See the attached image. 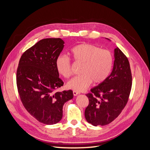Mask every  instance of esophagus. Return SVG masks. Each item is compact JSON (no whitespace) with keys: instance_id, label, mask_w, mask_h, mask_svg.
<instances>
[{"instance_id":"obj_1","label":"esophagus","mask_w":150,"mask_h":150,"mask_svg":"<svg viewBox=\"0 0 150 150\" xmlns=\"http://www.w3.org/2000/svg\"><path fill=\"white\" fill-rule=\"evenodd\" d=\"M79 94V93L78 92V91H73L74 96H77V95Z\"/></svg>"}]
</instances>
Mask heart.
Returning a JSON list of instances; mask_svg holds the SVG:
<instances>
[{
    "mask_svg": "<svg viewBox=\"0 0 150 150\" xmlns=\"http://www.w3.org/2000/svg\"><path fill=\"white\" fill-rule=\"evenodd\" d=\"M74 59L82 63L80 75L74 77L67 83L68 88L76 91H83L93 81L95 84L103 83L110 75L113 64L111 52L106 49L90 44H80L71 49ZM57 71L65 78L72 74L70 58L59 56L56 61Z\"/></svg>",
    "mask_w": 150,
    "mask_h": 150,
    "instance_id": "1",
    "label": "heart"
}]
</instances>
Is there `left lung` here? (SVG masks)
<instances>
[{
	"label": "left lung",
	"instance_id": "left-lung-1",
	"mask_svg": "<svg viewBox=\"0 0 150 150\" xmlns=\"http://www.w3.org/2000/svg\"><path fill=\"white\" fill-rule=\"evenodd\" d=\"M114 57L111 74L86 94L89 104L85 110V117L94 126L110 124L120 115L128 101L132 86L129 63L117 47L115 49Z\"/></svg>",
	"mask_w": 150,
	"mask_h": 150
}]
</instances>
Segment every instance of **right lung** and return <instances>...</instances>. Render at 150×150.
Returning a JSON list of instances; mask_svg holds the SVG:
<instances>
[{
	"instance_id": "1",
	"label": "right lung",
	"mask_w": 150,
	"mask_h": 150,
	"mask_svg": "<svg viewBox=\"0 0 150 150\" xmlns=\"http://www.w3.org/2000/svg\"><path fill=\"white\" fill-rule=\"evenodd\" d=\"M64 44L60 38L39 40L23 53L17 70V89L22 104L32 116L46 125L59 122L64 103L73 98L71 90L54 92L64 84L56 66Z\"/></svg>"
}]
</instances>
